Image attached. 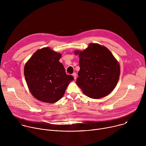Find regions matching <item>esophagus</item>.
<instances>
[{
    "label": "esophagus",
    "instance_id": "1",
    "mask_svg": "<svg viewBox=\"0 0 146 146\" xmlns=\"http://www.w3.org/2000/svg\"><path fill=\"white\" fill-rule=\"evenodd\" d=\"M72 75H73V77H74V80H76V78H77V74L74 73H73Z\"/></svg>",
    "mask_w": 146,
    "mask_h": 146
}]
</instances>
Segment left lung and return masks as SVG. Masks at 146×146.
<instances>
[{
    "label": "left lung",
    "mask_w": 146,
    "mask_h": 146,
    "mask_svg": "<svg viewBox=\"0 0 146 146\" xmlns=\"http://www.w3.org/2000/svg\"><path fill=\"white\" fill-rule=\"evenodd\" d=\"M79 54L80 69L76 84L90 98L99 99L109 94L115 87L120 74L119 65L105 47L91 43Z\"/></svg>",
    "instance_id": "8db88e82"
}]
</instances>
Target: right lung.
<instances>
[{"mask_svg": "<svg viewBox=\"0 0 146 146\" xmlns=\"http://www.w3.org/2000/svg\"><path fill=\"white\" fill-rule=\"evenodd\" d=\"M61 54L48 47L38 50L24 67V76L32 95L38 100L53 103L62 98L70 81L74 79L66 74L59 62Z\"/></svg>", "mask_w": 146, "mask_h": 146, "instance_id": "right-lung-1", "label": "right lung"}]
</instances>
